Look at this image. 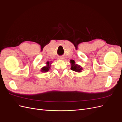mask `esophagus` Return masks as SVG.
Segmentation results:
<instances>
[{
	"label": "esophagus",
	"mask_w": 122,
	"mask_h": 122,
	"mask_svg": "<svg viewBox=\"0 0 122 122\" xmlns=\"http://www.w3.org/2000/svg\"><path fill=\"white\" fill-rule=\"evenodd\" d=\"M59 58L61 59V60H62V59L64 58V57H62V56H60V57H59Z\"/></svg>",
	"instance_id": "obj_1"
}]
</instances>
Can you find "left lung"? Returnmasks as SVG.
I'll return each instance as SVG.
<instances>
[{
    "label": "left lung",
    "instance_id": "1",
    "mask_svg": "<svg viewBox=\"0 0 122 122\" xmlns=\"http://www.w3.org/2000/svg\"><path fill=\"white\" fill-rule=\"evenodd\" d=\"M70 62H71V70H72V71H74L75 72H81L82 71V68L80 66L76 64L75 61L74 60H71L70 61Z\"/></svg>",
    "mask_w": 122,
    "mask_h": 122
}]
</instances>
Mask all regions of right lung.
<instances>
[{"label": "right lung", "mask_w": 122, "mask_h": 122, "mask_svg": "<svg viewBox=\"0 0 122 122\" xmlns=\"http://www.w3.org/2000/svg\"><path fill=\"white\" fill-rule=\"evenodd\" d=\"M46 64H47V66H45V67H43L42 69H41V72H48L50 68V64L51 63H50V62L49 61H47L46 62Z\"/></svg>", "instance_id": "obj_1"}]
</instances>
